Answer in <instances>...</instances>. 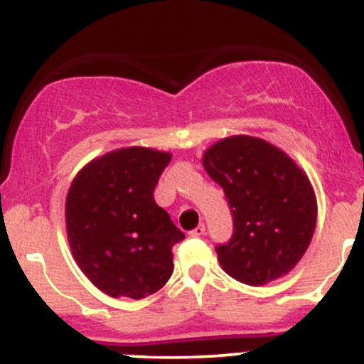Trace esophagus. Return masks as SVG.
Wrapping results in <instances>:
<instances>
[{
	"label": "esophagus",
	"instance_id": "esophagus-1",
	"mask_svg": "<svg viewBox=\"0 0 364 364\" xmlns=\"http://www.w3.org/2000/svg\"><path fill=\"white\" fill-rule=\"evenodd\" d=\"M190 235H191V237H203V235H205V226L198 225L197 228H195V230L190 231Z\"/></svg>",
	"mask_w": 364,
	"mask_h": 364
}]
</instances>
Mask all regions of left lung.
<instances>
[{
  "mask_svg": "<svg viewBox=\"0 0 364 364\" xmlns=\"http://www.w3.org/2000/svg\"><path fill=\"white\" fill-rule=\"evenodd\" d=\"M203 169L225 190L233 237L215 247L223 269L245 285L285 277L316 228V195L289 155L266 139L228 136L203 151Z\"/></svg>",
  "mask_w": 364,
  "mask_h": 364,
  "instance_id": "left-lung-1",
  "label": "left lung"
}]
</instances>
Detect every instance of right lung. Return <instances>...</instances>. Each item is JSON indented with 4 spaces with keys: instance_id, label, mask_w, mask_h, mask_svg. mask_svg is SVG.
<instances>
[{
    "instance_id": "obj_1",
    "label": "right lung",
    "mask_w": 364,
    "mask_h": 364,
    "mask_svg": "<svg viewBox=\"0 0 364 364\" xmlns=\"http://www.w3.org/2000/svg\"><path fill=\"white\" fill-rule=\"evenodd\" d=\"M173 155L145 146L112 150L87 162L65 200L75 262L110 297L143 299L173 274V247L185 238L154 200Z\"/></svg>"
}]
</instances>
